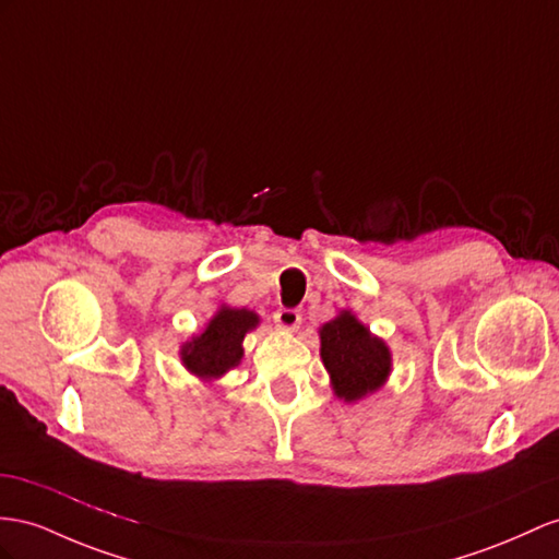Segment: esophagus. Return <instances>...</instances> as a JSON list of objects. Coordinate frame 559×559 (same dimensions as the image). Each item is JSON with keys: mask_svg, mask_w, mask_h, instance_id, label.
<instances>
[{"mask_svg": "<svg viewBox=\"0 0 559 559\" xmlns=\"http://www.w3.org/2000/svg\"><path fill=\"white\" fill-rule=\"evenodd\" d=\"M274 321L283 331H297L299 323H302V311L299 309H288V307H281L274 313Z\"/></svg>", "mask_w": 559, "mask_h": 559, "instance_id": "1", "label": "esophagus"}]
</instances>
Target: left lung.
Returning <instances> with one entry per match:
<instances>
[{"instance_id":"1","label":"left lung","mask_w":559,"mask_h":559,"mask_svg":"<svg viewBox=\"0 0 559 559\" xmlns=\"http://www.w3.org/2000/svg\"><path fill=\"white\" fill-rule=\"evenodd\" d=\"M319 335L323 366L342 402H359L388 382L392 373L390 347L352 311H340V317L323 323Z\"/></svg>"}]
</instances>
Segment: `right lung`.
Instances as JSON below:
<instances>
[{
  "mask_svg": "<svg viewBox=\"0 0 559 559\" xmlns=\"http://www.w3.org/2000/svg\"><path fill=\"white\" fill-rule=\"evenodd\" d=\"M260 317L250 309L219 307L205 331L181 345V364L195 378L212 382L226 376L242 359V340L257 328Z\"/></svg>",
  "mask_w": 559,
  "mask_h": 559,
  "instance_id": "add662e5",
  "label": "right lung"
}]
</instances>
